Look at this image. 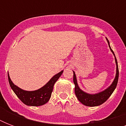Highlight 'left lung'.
I'll return each instance as SVG.
<instances>
[{"label":"left lung","instance_id":"left-lung-1","mask_svg":"<svg viewBox=\"0 0 126 126\" xmlns=\"http://www.w3.org/2000/svg\"><path fill=\"white\" fill-rule=\"evenodd\" d=\"M107 40L110 49L112 52L113 53L114 57H115L114 51H112V49H111V47L110 46L109 42L107 38ZM115 61L116 64V77L114 80L113 82L107 89H106L105 90H104L103 92H100L99 94H89L86 93V92H83L82 90H81L79 87V86H78V84H77V78H76L75 72H73V74H74L73 75V82H74V84L75 85V95H76V96L78 98L79 101L81 102L83 105L88 106V107H95V106H99L103 104L109 98L110 96L112 94L114 91L115 88H116L118 80V77H119V71H118L117 60H116V57Z\"/></svg>","mask_w":126,"mask_h":126}]
</instances>
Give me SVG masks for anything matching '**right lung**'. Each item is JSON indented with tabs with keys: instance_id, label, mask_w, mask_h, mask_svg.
Segmentation results:
<instances>
[{
	"instance_id": "1",
	"label": "right lung",
	"mask_w": 126,
	"mask_h": 126,
	"mask_svg": "<svg viewBox=\"0 0 126 126\" xmlns=\"http://www.w3.org/2000/svg\"><path fill=\"white\" fill-rule=\"evenodd\" d=\"M63 72V71H61L57 73V75L53 76L45 86H44L38 90L31 92L21 90V88L14 85L11 80L8 73V77L10 86L16 95L17 96V97L26 105L37 107L43 105L49 101L51 97L54 84L59 79V77H61Z\"/></svg>"
}]
</instances>
